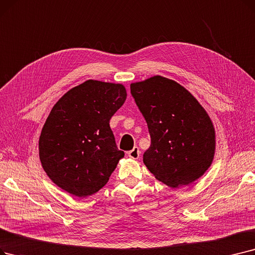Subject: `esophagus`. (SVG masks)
I'll return each instance as SVG.
<instances>
[{
    "label": "esophagus",
    "mask_w": 255,
    "mask_h": 255,
    "mask_svg": "<svg viewBox=\"0 0 255 255\" xmlns=\"http://www.w3.org/2000/svg\"><path fill=\"white\" fill-rule=\"evenodd\" d=\"M128 156L130 158H133V159H137L140 156V151L138 149V147H134L131 151H129L128 153Z\"/></svg>",
    "instance_id": "obj_1"
}]
</instances>
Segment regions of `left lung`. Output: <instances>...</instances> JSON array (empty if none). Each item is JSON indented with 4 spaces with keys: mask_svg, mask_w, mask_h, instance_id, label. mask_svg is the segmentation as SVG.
<instances>
[{
    "mask_svg": "<svg viewBox=\"0 0 255 255\" xmlns=\"http://www.w3.org/2000/svg\"><path fill=\"white\" fill-rule=\"evenodd\" d=\"M130 90L151 136L142 157L147 169L173 189L200 178L216 150L215 128L205 109L182 85L162 76L131 83Z\"/></svg>",
    "mask_w": 255,
    "mask_h": 255,
    "instance_id": "1",
    "label": "left lung"
}]
</instances>
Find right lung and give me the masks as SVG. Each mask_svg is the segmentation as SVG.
I'll use <instances>...</instances> for the list:
<instances>
[{
  "label": "right lung",
  "mask_w": 255,
  "mask_h": 255,
  "mask_svg": "<svg viewBox=\"0 0 255 255\" xmlns=\"http://www.w3.org/2000/svg\"><path fill=\"white\" fill-rule=\"evenodd\" d=\"M127 98L123 84L87 80L65 93L51 110L39 136V158L49 178L85 198L108 182L125 153L109 121Z\"/></svg>",
  "instance_id": "add662e5"
}]
</instances>
